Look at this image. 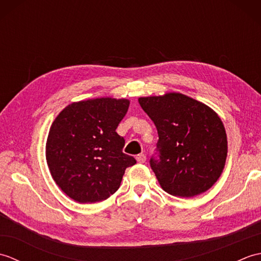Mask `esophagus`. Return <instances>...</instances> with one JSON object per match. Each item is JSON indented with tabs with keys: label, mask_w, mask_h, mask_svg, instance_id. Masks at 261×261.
Instances as JSON below:
<instances>
[{
	"label": "esophagus",
	"mask_w": 261,
	"mask_h": 261,
	"mask_svg": "<svg viewBox=\"0 0 261 261\" xmlns=\"http://www.w3.org/2000/svg\"><path fill=\"white\" fill-rule=\"evenodd\" d=\"M136 159H137V162L139 163V164H143V163H146V156L143 153H140V154H138V156L136 157Z\"/></svg>",
	"instance_id": "esophagus-1"
}]
</instances>
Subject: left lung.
Wrapping results in <instances>:
<instances>
[{
  "instance_id": "1",
  "label": "left lung",
  "mask_w": 261,
  "mask_h": 261,
  "mask_svg": "<svg viewBox=\"0 0 261 261\" xmlns=\"http://www.w3.org/2000/svg\"><path fill=\"white\" fill-rule=\"evenodd\" d=\"M138 101L158 131L160 159H151L150 166L163 190L187 198L210 190L222 174L228 154L218 113L176 92Z\"/></svg>"
}]
</instances>
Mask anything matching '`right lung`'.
I'll list each match as a JSON object with an SVG mask.
<instances>
[{
  "mask_svg": "<svg viewBox=\"0 0 261 261\" xmlns=\"http://www.w3.org/2000/svg\"><path fill=\"white\" fill-rule=\"evenodd\" d=\"M126 98L98 97L73 102L54 120L46 142V160L55 182L79 203L109 198L120 187L136 159L122 152L116 134L129 109Z\"/></svg>",
  "mask_w": 261,
  "mask_h": 261,
  "instance_id": "obj_1",
  "label": "right lung"
}]
</instances>
